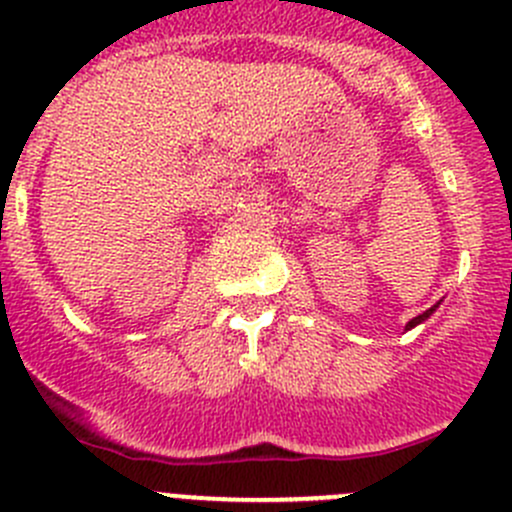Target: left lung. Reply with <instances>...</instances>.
<instances>
[{
	"label": "left lung",
	"mask_w": 512,
	"mask_h": 512,
	"mask_svg": "<svg viewBox=\"0 0 512 512\" xmlns=\"http://www.w3.org/2000/svg\"><path fill=\"white\" fill-rule=\"evenodd\" d=\"M438 305H440V302H438ZM438 305H433V307H430V310H425V312H423V315L413 317V320H410V322H408V325H405V330H413V327L423 325V322H425V320H428V317H430V315H433V312H435V310H438Z\"/></svg>",
	"instance_id": "left-lung-1"
}]
</instances>
